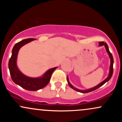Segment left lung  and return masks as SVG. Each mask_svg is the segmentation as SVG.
<instances>
[{
    "label": "left lung",
    "mask_w": 122,
    "mask_h": 122,
    "mask_svg": "<svg viewBox=\"0 0 122 122\" xmlns=\"http://www.w3.org/2000/svg\"><path fill=\"white\" fill-rule=\"evenodd\" d=\"M99 46H103V45L105 47H106V50H107L108 54L109 56H110V57L111 65H110V73H109V76H108V77L107 78V79H106V80H104L103 81V82H102L101 83L97 85V86H95V87H93L92 88H91V89H87V90H84V91L80 90V89H77V88L73 87V86L71 84V83L69 82V79H68V76H67V81H68V84L69 85V86H71V88H73V89H75V90L76 91H78L79 92H81V93H88V92L93 91L96 90V89H97L99 88H100V86H102V85H103V84H104L106 83V82H107L108 81L110 80V79H111V78L112 76V74H113V64H114V58H113L112 55L110 51V50H109L108 46L107 43H106V42H99Z\"/></svg>",
    "instance_id": "8db88e82"
}]
</instances>
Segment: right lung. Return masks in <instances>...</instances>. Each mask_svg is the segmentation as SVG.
<instances>
[{"label":"right lung","mask_w":122,"mask_h":122,"mask_svg":"<svg viewBox=\"0 0 122 122\" xmlns=\"http://www.w3.org/2000/svg\"><path fill=\"white\" fill-rule=\"evenodd\" d=\"M36 40L27 38L16 43L12 50V55L8 62V68L11 79L16 84L28 91H36L44 88L50 81L51 76L57 67L51 68L47 71L42 77L31 78L22 74L16 66V59L19 49L26 43Z\"/></svg>","instance_id":"add662e5"}]
</instances>
